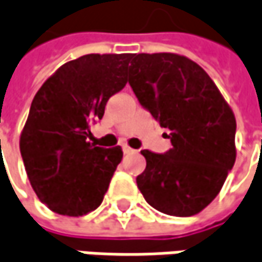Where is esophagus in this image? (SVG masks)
<instances>
[{
  "mask_svg": "<svg viewBox=\"0 0 262 262\" xmlns=\"http://www.w3.org/2000/svg\"><path fill=\"white\" fill-rule=\"evenodd\" d=\"M122 150H124V153H126V155H128V153H133V149H131V147H128V146H122Z\"/></svg>",
  "mask_w": 262,
  "mask_h": 262,
  "instance_id": "esophagus-1",
  "label": "esophagus"
}]
</instances>
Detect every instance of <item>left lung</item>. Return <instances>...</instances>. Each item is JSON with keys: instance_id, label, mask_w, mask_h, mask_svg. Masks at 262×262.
<instances>
[{"instance_id": "1", "label": "left lung", "mask_w": 262, "mask_h": 262, "mask_svg": "<svg viewBox=\"0 0 262 262\" xmlns=\"http://www.w3.org/2000/svg\"><path fill=\"white\" fill-rule=\"evenodd\" d=\"M128 82L140 104L169 129L172 149L141 150L137 186L159 212L190 216L212 202L236 161V119L193 60L172 53L133 54Z\"/></svg>"}]
</instances>
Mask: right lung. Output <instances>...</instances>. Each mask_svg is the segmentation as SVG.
Instances as JSON below:
<instances>
[{
  "instance_id": "right-lung-1",
  "label": "right lung",
  "mask_w": 262,
  "mask_h": 262,
  "mask_svg": "<svg viewBox=\"0 0 262 262\" xmlns=\"http://www.w3.org/2000/svg\"><path fill=\"white\" fill-rule=\"evenodd\" d=\"M133 54H86L60 66L35 94L20 153L39 201L60 215L97 209L122 161L119 146L88 143L90 125L126 84Z\"/></svg>"
}]
</instances>
